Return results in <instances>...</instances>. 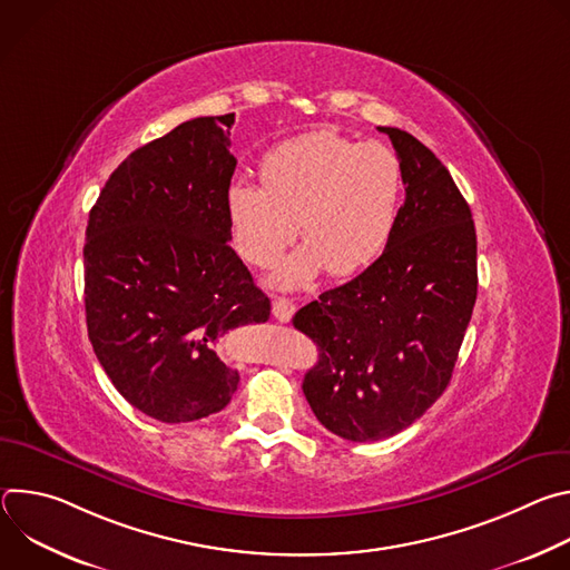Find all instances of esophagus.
<instances>
[{
    "label": "esophagus",
    "instance_id": "esophagus-1",
    "mask_svg": "<svg viewBox=\"0 0 570 570\" xmlns=\"http://www.w3.org/2000/svg\"><path fill=\"white\" fill-rule=\"evenodd\" d=\"M295 313V304L288 299V297H275L273 299V315L279 320V322H288Z\"/></svg>",
    "mask_w": 570,
    "mask_h": 570
}]
</instances>
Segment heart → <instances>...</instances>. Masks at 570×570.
<instances>
[{
	"mask_svg": "<svg viewBox=\"0 0 570 570\" xmlns=\"http://www.w3.org/2000/svg\"><path fill=\"white\" fill-rule=\"evenodd\" d=\"M259 180L227 187L225 216L234 248L255 266L273 264L299 232L304 243L273 273L277 286L297 288L324 271L356 275L387 248L403 191L392 148L313 130L271 148Z\"/></svg>",
	"mask_w": 570,
	"mask_h": 570,
	"instance_id": "heart-1",
	"label": "heart"
}]
</instances>
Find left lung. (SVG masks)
Here are the masks:
<instances>
[{"mask_svg":"<svg viewBox=\"0 0 570 570\" xmlns=\"http://www.w3.org/2000/svg\"><path fill=\"white\" fill-rule=\"evenodd\" d=\"M379 130L405 185L387 248L293 317L320 347L304 396L317 422L350 442L385 440L431 409L451 381L478 293L475 227L451 174L411 132Z\"/></svg>","mask_w":570,"mask_h":570,"instance_id":"1","label":"left lung"}]
</instances>
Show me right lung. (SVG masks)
<instances>
[{
  "mask_svg": "<svg viewBox=\"0 0 570 570\" xmlns=\"http://www.w3.org/2000/svg\"><path fill=\"white\" fill-rule=\"evenodd\" d=\"M232 124L198 117L132 150L90 212L88 336L119 394L157 422L223 411L238 372L218 358V338L271 315L227 246Z\"/></svg>",
  "mask_w": 570,
  "mask_h": 570,
  "instance_id": "obj_1",
  "label": "right lung"
}]
</instances>
